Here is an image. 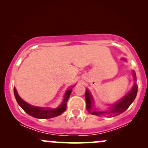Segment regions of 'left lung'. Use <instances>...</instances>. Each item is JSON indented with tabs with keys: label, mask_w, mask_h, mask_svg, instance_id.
Segmentation results:
<instances>
[{
	"label": "left lung",
	"mask_w": 148,
	"mask_h": 148,
	"mask_svg": "<svg viewBox=\"0 0 148 148\" xmlns=\"http://www.w3.org/2000/svg\"><path fill=\"white\" fill-rule=\"evenodd\" d=\"M123 60H126V59L123 58ZM133 76L134 79V84L132 90L129 92L125 96H124L120 101L115 103L112 104L108 111H97L94 108V100L91 93L88 89L86 91V108L92 115H108L110 117H114L120 115V113L125 111L129 106L132 104L134 100L136 97L137 92H138V86H137L136 79V73L133 71Z\"/></svg>",
	"instance_id": "left-lung-1"
}]
</instances>
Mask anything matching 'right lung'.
<instances>
[{
    "label": "right lung",
    "mask_w": 148,
    "mask_h": 148,
    "mask_svg": "<svg viewBox=\"0 0 148 148\" xmlns=\"http://www.w3.org/2000/svg\"><path fill=\"white\" fill-rule=\"evenodd\" d=\"M72 88H69L66 90L64 95V99L62 100V102L58 107L56 108H47V107H38L32 106L29 104L20 97L18 95L17 91H16V88L14 87V93L15 98H16V101L20 106L21 107L22 109L24 111L25 113H28L30 116L34 117V118L39 119H47L52 118L54 117H56L62 114L63 112L66 110V106H67V101L68 100L69 96H70L71 92H72Z\"/></svg>",
    "instance_id": "obj_1"
}]
</instances>
